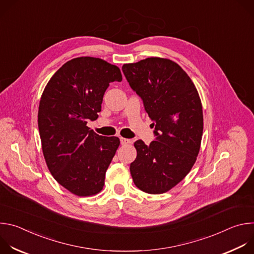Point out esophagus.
<instances>
[{
  "label": "esophagus",
  "instance_id": "1",
  "mask_svg": "<svg viewBox=\"0 0 254 254\" xmlns=\"http://www.w3.org/2000/svg\"><path fill=\"white\" fill-rule=\"evenodd\" d=\"M131 140L128 139V138H125V137H121V143L123 144V146H126V144H128L130 143Z\"/></svg>",
  "mask_w": 254,
  "mask_h": 254
}]
</instances>
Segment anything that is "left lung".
Segmentation results:
<instances>
[{"label": "left lung", "mask_w": 254, "mask_h": 254, "mask_svg": "<svg viewBox=\"0 0 254 254\" xmlns=\"http://www.w3.org/2000/svg\"><path fill=\"white\" fill-rule=\"evenodd\" d=\"M123 71L142 99L157 136L149 146L140 139L134 142L132 181L142 192L166 193L188 175L200 151L203 111L198 90L186 72L167 58L124 64Z\"/></svg>", "instance_id": "obj_1"}]
</instances>
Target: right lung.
I'll list each match as a JSON object with an SVG mask.
<instances>
[{"mask_svg": "<svg viewBox=\"0 0 254 254\" xmlns=\"http://www.w3.org/2000/svg\"><path fill=\"white\" fill-rule=\"evenodd\" d=\"M122 80L118 66L77 57L55 72L42 93L38 127L44 159L57 182L76 196L96 195L104 186L120 138L103 137L86 125L98 118L110 83Z\"/></svg>", "mask_w": 254, "mask_h": 254, "instance_id": "1", "label": "right lung"}]
</instances>
